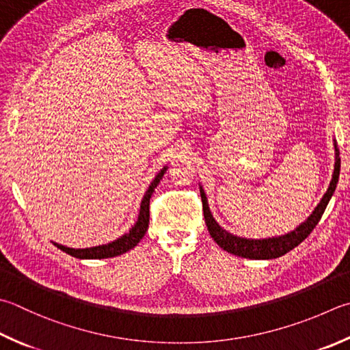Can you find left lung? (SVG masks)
Returning <instances> with one entry per match:
<instances>
[{
	"mask_svg": "<svg viewBox=\"0 0 350 350\" xmlns=\"http://www.w3.org/2000/svg\"><path fill=\"white\" fill-rule=\"evenodd\" d=\"M335 150H337V157H335V169H334V175H332V181L329 184L327 192L325 196L321 198V201L312 215L308 217V219L300 224V226L294 230V232L283 234L279 237H269V239H245V237H237L234 234H230L226 230L219 227L212 213H210L208 204H207V198L204 190L200 189L201 192V200H202V210H204V219H206V226L208 228L210 236L213 237V241L219 245L222 250L232 253L234 256L239 257H247V259H275V257H280L283 254H286L288 252H291L293 248H295L301 243L306 237L311 234L312 230L317 226L319 221L321 219L323 213L327 207V202L331 200L335 187H337L338 183V176H340V166H341V160H340V154L338 149L335 146Z\"/></svg>",
	"mask_w": 350,
	"mask_h": 350,
	"instance_id": "1",
	"label": "left lung"
}]
</instances>
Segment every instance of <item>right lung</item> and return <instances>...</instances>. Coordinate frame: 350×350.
<instances>
[{
    "instance_id": "add662e5",
    "label": "right lung",
    "mask_w": 350,
    "mask_h": 350,
    "mask_svg": "<svg viewBox=\"0 0 350 350\" xmlns=\"http://www.w3.org/2000/svg\"><path fill=\"white\" fill-rule=\"evenodd\" d=\"M164 172H166V167H163L160 174L155 176V180L150 183V186L148 189L146 195H144L142 206H140V215H138V219L135 222V226L129 230V233L123 234L122 237H118L117 241L105 243V245H98V247H91V248H68L64 245H59V243L55 242V245L62 250V252L68 253L72 257H77V259H107V257H114V256H120L123 253L133 250L138 242L142 241V237L144 233L148 232V226H149V201L150 196H152L155 187L158 186V183L163 178Z\"/></svg>"
}]
</instances>
